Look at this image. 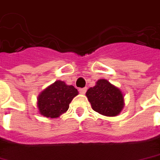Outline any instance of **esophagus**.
I'll list each match as a JSON object with an SVG mask.
<instances>
[{
  "mask_svg": "<svg viewBox=\"0 0 160 160\" xmlns=\"http://www.w3.org/2000/svg\"><path fill=\"white\" fill-rule=\"evenodd\" d=\"M87 91V88H79V93L82 94H84Z\"/></svg>",
  "mask_w": 160,
  "mask_h": 160,
  "instance_id": "34e87169",
  "label": "esophagus"
}]
</instances>
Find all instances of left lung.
I'll return each instance as SVG.
<instances>
[{
  "instance_id": "1",
  "label": "left lung",
  "mask_w": 160,
  "mask_h": 160,
  "mask_svg": "<svg viewBox=\"0 0 160 160\" xmlns=\"http://www.w3.org/2000/svg\"><path fill=\"white\" fill-rule=\"evenodd\" d=\"M92 109L107 117L118 116L124 107V94L107 79H99L86 92Z\"/></svg>"
}]
</instances>
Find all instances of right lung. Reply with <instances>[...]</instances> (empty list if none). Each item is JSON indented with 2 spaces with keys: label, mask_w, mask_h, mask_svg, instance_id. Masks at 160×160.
<instances>
[{
  "label": "right lung",
  "mask_w": 160,
  "mask_h": 160,
  "mask_svg": "<svg viewBox=\"0 0 160 160\" xmlns=\"http://www.w3.org/2000/svg\"><path fill=\"white\" fill-rule=\"evenodd\" d=\"M78 94L77 88L64 81H55L38 94L37 107L42 116L56 118L66 113L73 98Z\"/></svg>",
  "instance_id": "add662e5"
}]
</instances>
